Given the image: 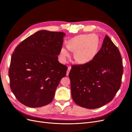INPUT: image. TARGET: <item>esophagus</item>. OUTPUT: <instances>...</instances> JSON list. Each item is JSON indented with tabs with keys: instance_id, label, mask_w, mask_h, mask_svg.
I'll return each instance as SVG.
<instances>
[{
	"instance_id": "esophagus-1",
	"label": "esophagus",
	"mask_w": 132,
	"mask_h": 132,
	"mask_svg": "<svg viewBox=\"0 0 132 132\" xmlns=\"http://www.w3.org/2000/svg\"><path fill=\"white\" fill-rule=\"evenodd\" d=\"M70 69H71V67L70 66H68V70L67 71V75H68V74L69 73V71L70 70Z\"/></svg>"
}]
</instances>
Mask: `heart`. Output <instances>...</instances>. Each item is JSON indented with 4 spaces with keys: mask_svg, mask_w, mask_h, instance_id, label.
<instances>
[{
    "mask_svg": "<svg viewBox=\"0 0 132 132\" xmlns=\"http://www.w3.org/2000/svg\"><path fill=\"white\" fill-rule=\"evenodd\" d=\"M98 41L94 34L80 35L71 38L68 46H63L60 51L62 61L65 62L70 55L71 51H75L74 57L78 62L86 63L93 60L97 54Z\"/></svg>",
    "mask_w": 132,
    "mask_h": 132,
    "instance_id": "1",
    "label": "heart"
}]
</instances>
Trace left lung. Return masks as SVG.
<instances>
[{
  "label": "left lung",
  "instance_id": "1",
  "mask_svg": "<svg viewBox=\"0 0 132 132\" xmlns=\"http://www.w3.org/2000/svg\"><path fill=\"white\" fill-rule=\"evenodd\" d=\"M123 70L120 52L106 35L92 61L71 67L69 77L73 101L88 109L107 104L120 88Z\"/></svg>",
  "mask_w": 132,
  "mask_h": 132
}]
</instances>
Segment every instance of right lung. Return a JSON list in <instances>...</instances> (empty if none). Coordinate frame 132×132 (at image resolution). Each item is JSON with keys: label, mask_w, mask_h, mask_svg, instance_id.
Wrapping results in <instances>:
<instances>
[{"label": "right lung", "mask_w": 132, "mask_h": 132, "mask_svg": "<svg viewBox=\"0 0 132 132\" xmlns=\"http://www.w3.org/2000/svg\"><path fill=\"white\" fill-rule=\"evenodd\" d=\"M65 35L62 32L38 31L15 49L9 70L10 86L23 105L36 108L52 101L68 68L58 61Z\"/></svg>", "instance_id": "1"}]
</instances>
